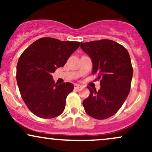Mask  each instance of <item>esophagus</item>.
I'll return each mask as SVG.
<instances>
[{"label":"esophagus","instance_id":"esophagus-1","mask_svg":"<svg viewBox=\"0 0 152 152\" xmlns=\"http://www.w3.org/2000/svg\"><path fill=\"white\" fill-rule=\"evenodd\" d=\"M82 88V86L80 84H77V83H76V84H74V88L75 89H79V88Z\"/></svg>","mask_w":152,"mask_h":152}]
</instances>
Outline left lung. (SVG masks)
I'll return each instance as SVG.
<instances>
[{"label": "left lung", "mask_w": 152, "mask_h": 152, "mask_svg": "<svg viewBox=\"0 0 152 152\" xmlns=\"http://www.w3.org/2000/svg\"><path fill=\"white\" fill-rule=\"evenodd\" d=\"M81 48L91 59L92 74L100 79L99 91H90L83 106L90 116L105 119L116 114L130 91L133 69L129 52L124 46L111 40L81 43Z\"/></svg>", "instance_id": "left-lung-1"}]
</instances>
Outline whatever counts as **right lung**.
I'll return each instance as SVG.
<instances>
[{"label": "right lung", "mask_w": 152, "mask_h": 152, "mask_svg": "<svg viewBox=\"0 0 152 152\" xmlns=\"http://www.w3.org/2000/svg\"><path fill=\"white\" fill-rule=\"evenodd\" d=\"M79 42L41 38L24 50L17 64L16 80L23 100L33 114L52 118L64 111L74 84L55 83L52 73L63 67Z\"/></svg>", "instance_id": "obj_1"}]
</instances>
